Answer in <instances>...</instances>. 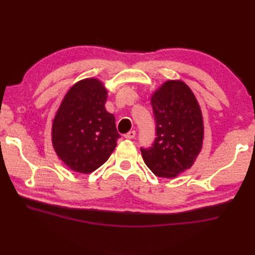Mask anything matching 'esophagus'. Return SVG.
Segmentation results:
<instances>
[{
  "label": "esophagus",
  "mask_w": 255,
  "mask_h": 255,
  "mask_svg": "<svg viewBox=\"0 0 255 255\" xmlns=\"http://www.w3.org/2000/svg\"><path fill=\"white\" fill-rule=\"evenodd\" d=\"M134 136H136V131H129V132H127L126 134H125V138L126 139H133L134 138Z\"/></svg>",
  "instance_id": "1"
}]
</instances>
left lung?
Masks as SVG:
<instances>
[{
  "label": "left lung",
  "instance_id": "left-lung-1",
  "mask_svg": "<svg viewBox=\"0 0 255 255\" xmlns=\"http://www.w3.org/2000/svg\"><path fill=\"white\" fill-rule=\"evenodd\" d=\"M156 138L141 148L144 163L156 176L172 178L191 169L202 151L204 121L192 90L181 80H169L151 96Z\"/></svg>",
  "mask_w": 255,
  "mask_h": 255
}]
</instances>
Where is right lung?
<instances>
[{"label": "right lung", "mask_w": 255, "mask_h": 255, "mask_svg": "<svg viewBox=\"0 0 255 255\" xmlns=\"http://www.w3.org/2000/svg\"><path fill=\"white\" fill-rule=\"evenodd\" d=\"M107 90L95 78L81 80L64 95L52 121L53 149L74 172L89 174L110 158L121 134L105 108Z\"/></svg>", "instance_id": "add662e5"}]
</instances>
